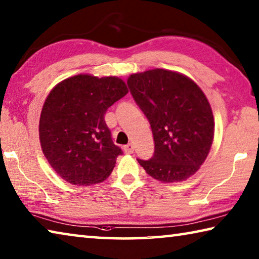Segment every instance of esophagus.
I'll return each mask as SVG.
<instances>
[{
	"label": "esophagus",
	"mask_w": 259,
	"mask_h": 259,
	"mask_svg": "<svg viewBox=\"0 0 259 259\" xmlns=\"http://www.w3.org/2000/svg\"><path fill=\"white\" fill-rule=\"evenodd\" d=\"M124 152L128 153V154L134 153V145H133V144H128V145H125L124 146Z\"/></svg>",
	"instance_id": "34e87169"
}]
</instances>
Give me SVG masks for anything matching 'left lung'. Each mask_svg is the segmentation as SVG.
I'll return each instance as SVG.
<instances>
[{
  "label": "left lung",
  "instance_id": "1",
  "mask_svg": "<svg viewBox=\"0 0 259 259\" xmlns=\"http://www.w3.org/2000/svg\"><path fill=\"white\" fill-rule=\"evenodd\" d=\"M136 104L151 124L154 153L137 159L151 177L182 182L198 171L211 147L213 116L207 97L191 78L151 69L128 78Z\"/></svg>",
  "mask_w": 259,
  "mask_h": 259
}]
</instances>
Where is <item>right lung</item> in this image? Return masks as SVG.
I'll return each mask as SVG.
<instances>
[{
	"instance_id": "obj_1",
	"label": "right lung",
	"mask_w": 259,
	"mask_h": 259,
	"mask_svg": "<svg viewBox=\"0 0 259 259\" xmlns=\"http://www.w3.org/2000/svg\"><path fill=\"white\" fill-rule=\"evenodd\" d=\"M128 94L115 76L69 77L48 96L40 117L43 154L55 171L74 185L105 181L122 150L105 122L108 107Z\"/></svg>"
}]
</instances>
